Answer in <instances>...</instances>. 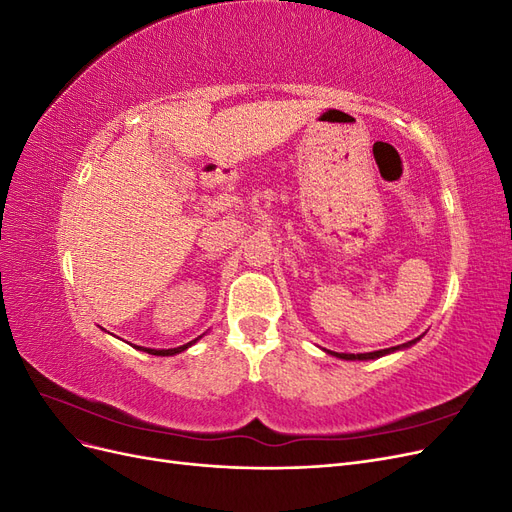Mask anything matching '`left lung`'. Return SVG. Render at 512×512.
<instances>
[{
	"label": "left lung",
	"mask_w": 512,
	"mask_h": 512,
	"mask_svg": "<svg viewBox=\"0 0 512 512\" xmlns=\"http://www.w3.org/2000/svg\"><path fill=\"white\" fill-rule=\"evenodd\" d=\"M421 337H423V335H421ZM421 337H416V339H412V342H406V344H401V346H393V348H386V350H376V352H363V354H346V352H331V350H327V352L333 354V356H337V359H346V361H369V359H380V356L391 354V352H395V350L410 348V346L416 344Z\"/></svg>",
	"instance_id": "left-lung-1"
}]
</instances>
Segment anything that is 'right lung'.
Masks as SVG:
<instances>
[{
  "label": "right lung",
  "mask_w": 512,
  "mask_h": 512,
  "mask_svg": "<svg viewBox=\"0 0 512 512\" xmlns=\"http://www.w3.org/2000/svg\"><path fill=\"white\" fill-rule=\"evenodd\" d=\"M200 337H196V339H192V342H188V344H183V346H179V348H168V350H153V348H143V346H134V348H138V350H143V352H149V354H156V356H173V354H179V352H183V350H188L190 346H194L196 342H198Z\"/></svg>",
  "instance_id": "1"
}]
</instances>
